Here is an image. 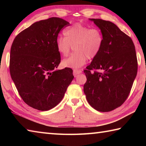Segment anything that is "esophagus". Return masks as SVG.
Instances as JSON below:
<instances>
[{
	"instance_id": "1",
	"label": "esophagus",
	"mask_w": 146,
	"mask_h": 146,
	"mask_svg": "<svg viewBox=\"0 0 146 146\" xmlns=\"http://www.w3.org/2000/svg\"><path fill=\"white\" fill-rule=\"evenodd\" d=\"M82 73V70H73V74L75 75H78V74H80Z\"/></svg>"
}]
</instances>
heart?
I'll return each instance as SVG.
<instances>
[{"mask_svg": "<svg viewBox=\"0 0 146 146\" xmlns=\"http://www.w3.org/2000/svg\"><path fill=\"white\" fill-rule=\"evenodd\" d=\"M64 35L65 37H59L56 41L59 53L63 56H67L72 46L75 51L62 61V64L65 67H82L88 58L91 60L96 58L101 51L104 36L101 30L97 27L90 28L85 24L76 23L65 29Z\"/></svg>", "mask_w": 146, "mask_h": 146, "instance_id": "obj_1", "label": "heart"}]
</instances>
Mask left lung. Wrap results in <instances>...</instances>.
I'll return each instance as SVG.
<instances>
[{"label":"left lung","instance_id":"obj_1","mask_svg":"<svg viewBox=\"0 0 146 146\" xmlns=\"http://www.w3.org/2000/svg\"><path fill=\"white\" fill-rule=\"evenodd\" d=\"M90 20L100 29L104 42L97 56L84 70L87 80L83 90L93 108L107 112L127 98L137 73V56L132 39L115 24L101 19Z\"/></svg>","mask_w":146,"mask_h":146}]
</instances>
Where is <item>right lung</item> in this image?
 Here are the masks:
<instances>
[{
	"instance_id": "1",
	"label": "right lung",
	"mask_w": 146,
	"mask_h": 146,
	"mask_svg": "<svg viewBox=\"0 0 146 146\" xmlns=\"http://www.w3.org/2000/svg\"><path fill=\"white\" fill-rule=\"evenodd\" d=\"M70 23L51 17L33 24L15 37L11 48V78L25 103L35 109H51L63 99L74 76L70 68L56 70L61 62L56 41Z\"/></svg>"
}]
</instances>
